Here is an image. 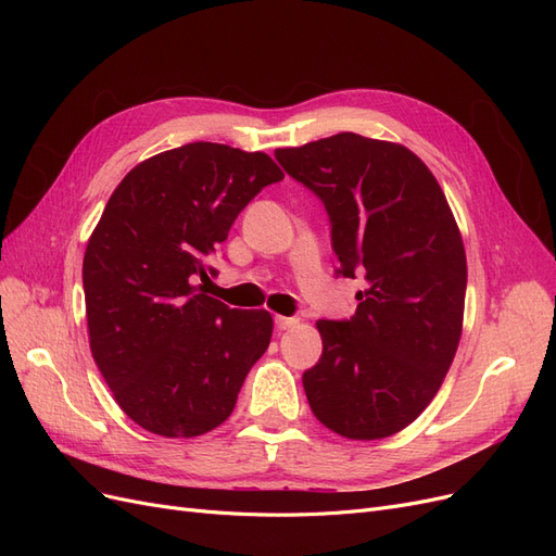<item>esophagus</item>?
Segmentation results:
<instances>
[{"instance_id": "esophagus-1", "label": "esophagus", "mask_w": 556, "mask_h": 556, "mask_svg": "<svg viewBox=\"0 0 556 556\" xmlns=\"http://www.w3.org/2000/svg\"><path fill=\"white\" fill-rule=\"evenodd\" d=\"M299 323V317H285V315H276V327L278 329H290Z\"/></svg>"}]
</instances>
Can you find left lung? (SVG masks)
I'll use <instances>...</instances> for the list:
<instances>
[{
	"instance_id": "left-lung-1",
	"label": "left lung",
	"mask_w": 556,
	"mask_h": 556,
	"mask_svg": "<svg viewBox=\"0 0 556 556\" xmlns=\"http://www.w3.org/2000/svg\"><path fill=\"white\" fill-rule=\"evenodd\" d=\"M276 160L319 197L336 274H364L350 319H317L323 357L304 374L313 415L352 441H378L419 417L454 359L466 252L439 180L408 148L341 131Z\"/></svg>"
}]
</instances>
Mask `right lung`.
I'll use <instances>...</instances> for the list:
<instances>
[{"label":"right lung","mask_w":556,"mask_h":556,"mask_svg":"<svg viewBox=\"0 0 556 556\" xmlns=\"http://www.w3.org/2000/svg\"><path fill=\"white\" fill-rule=\"evenodd\" d=\"M266 153L197 141L150 157L117 185L83 257L92 357L129 419L166 439L220 427L271 341L266 311L204 294L206 260L262 188Z\"/></svg>","instance_id":"obj_1"}]
</instances>
